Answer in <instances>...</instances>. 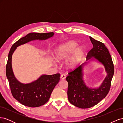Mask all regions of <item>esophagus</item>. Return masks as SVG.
<instances>
[{"instance_id":"esophagus-1","label":"esophagus","mask_w":123,"mask_h":123,"mask_svg":"<svg viewBox=\"0 0 123 123\" xmlns=\"http://www.w3.org/2000/svg\"><path fill=\"white\" fill-rule=\"evenodd\" d=\"M66 75L65 74H62L61 75V79L62 80H65V79H66Z\"/></svg>"}]
</instances>
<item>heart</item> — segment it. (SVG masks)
Instances as JSON below:
<instances>
[{
  "mask_svg": "<svg viewBox=\"0 0 123 123\" xmlns=\"http://www.w3.org/2000/svg\"><path fill=\"white\" fill-rule=\"evenodd\" d=\"M77 47V43L73 41L61 44L55 51V59L61 61L72 53L66 61V65L70 68H74L80 62L85 52L83 47Z\"/></svg>",
  "mask_w": 123,
  "mask_h": 123,
  "instance_id": "obj_1",
  "label": "heart"
}]
</instances>
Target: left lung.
<instances>
[{
  "label": "left lung",
  "mask_w": 123,
  "mask_h": 123,
  "mask_svg": "<svg viewBox=\"0 0 123 123\" xmlns=\"http://www.w3.org/2000/svg\"><path fill=\"white\" fill-rule=\"evenodd\" d=\"M89 37L93 47L88 52L86 61L96 59L104 66L107 74L99 87L91 88L85 84L83 80V68L88 62L68 73L66 79L68 83V99L74 106L84 109L96 105L106 97L114 74V66L108 50L103 43Z\"/></svg>",
  "instance_id": "left-lung-1"
}]
</instances>
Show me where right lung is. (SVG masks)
<instances>
[{
	"label": "right lung",
	"instance_id": "add662e5",
	"mask_svg": "<svg viewBox=\"0 0 123 123\" xmlns=\"http://www.w3.org/2000/svg\"><path fill=\"white\" fill-rule=\"evenodd\" d=\"M53 32L31 33L21 38L11 48L6 66V75L13 97L21 104L30 107H37L44 105L49 99L55 86L60 80V74L41 75L31 83L19 82L14 75L12 67V57L16 48L34 40H43L51 38Z\"/></svg>",
	"mask_w": 123,
	"mask_h": 123
}]
</instances>
